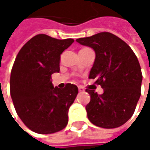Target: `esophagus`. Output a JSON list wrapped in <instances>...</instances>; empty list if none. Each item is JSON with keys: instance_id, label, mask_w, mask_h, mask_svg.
<instances>
[{"instance_id": "obj_1", "label": "esophagus", "mask_w": 150, "mask_h": 150, "mask_svg": "<svg viewBox=\"0 0 150 150\" xmlns=\"http://www.w3.org/2000/svg\"><path fill=\"white\" fill-rule=\"evenodd\" d=\"M78 90H79V92H83V91H84V90H83V88H82L81 86H79V87H78Z\"/></svg>"}]
</instances>
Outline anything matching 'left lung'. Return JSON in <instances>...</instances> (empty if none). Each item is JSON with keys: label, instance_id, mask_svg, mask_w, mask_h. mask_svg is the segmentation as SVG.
<instances>
[{"label": "left lung", "instance_id": "1", "mask_svg": "<svg viewBox=\"0 0 150 150\" xmlns=\"http://www.w3.org/2000/svg\"><path fill=\"white\" fill-rule=\"evenodd\" d=\"M91 47L96 59L90 79L103 88V94L86 89L90 102L86 106L88 120L96 126L114 129L123 125L135 112L141 96L142 75L135 53L115 35L103 32L76 40Z\"/></svg>", "mask_w": 150, "mask_h": 150}]
</instances>
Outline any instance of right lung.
<instances>
[{"label":"right lung","instance_id":"right-lung-1","mask_svg":"<svg viewBox=\"0 0 150 150\" xmlns=\"http://www.w3.org/2000/svg\"><path fill=\"white\" fill-rule=\"evenodd\" d=\"M73 42V39L37 35L15 58L10 75L11 98L21 120L35 133H55L68 124L78 88L71 83L62 89L54 87L51 75L60 72L61 54Z\"/></svg>","mask_w":150,"mask_h":150}]
</instances>
